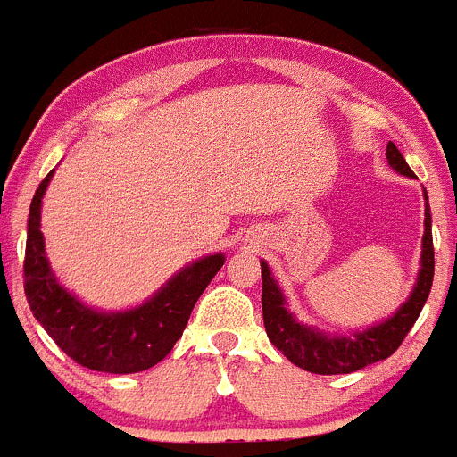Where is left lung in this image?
<instances>
[{
    "label": "left lung",
    "mask_w": 457,
    "mask_h": 457,
    "mask_svg": "<svg viewBox=\"0 0 457 457\" xmlns=\"http://www.w3.org/2000/svg\"><path fill=\"white\" fill-rule=\"evenodd\" d=\"M387 162L396 172L405 178H414L412 168L403 159L398 147L389 141ZM430 209L428 195H426V229H423L421 245V269L417 275L410 298L398 307L394 316L382 320L378 326L364 332H353L351 337H330L316 328L303 326L289 310L287 300L279 291L278 282L270 275L266 262H262V312H264V328L270 344L295 367L305 369L319 376H337V373H353L364 369L373 361L387 360L394 351L403 344V339L412 330L414 320L421 314L426 300H428L430 287L435 275V250H433V229H430Z\"/></svg>",
    "instance_id": "8db88e82"
}]
</instances>
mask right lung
<instances>
[{
  "label": "right lung",
  "mask_w": 457,
  "mask_h": 457,
  "mask_svg": "<svg viewBox=\"0 0 457 457\" xmlns=\"http://www.w3.org/2000/svg\"><path fill=\"white\" fill-rule=\"evenodd\" d=\"M54 170L36 188L29 207L24 294L36 320L68 357L93 371L138 373L154 367L182 337L193 305L223 266V254L193 262L172 275L147 303L127 312H97L59 285L40 232L43 195Z\"/></svg>",
  "instance_id": "obj_1"
}]
</instances>
